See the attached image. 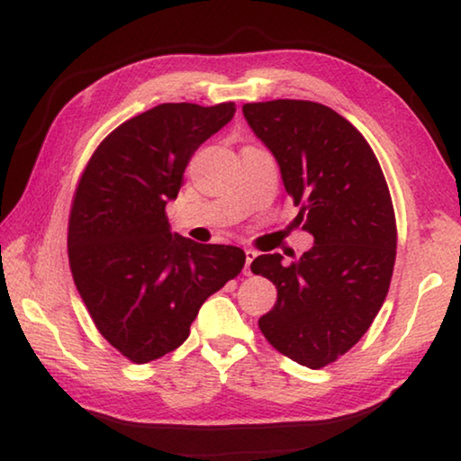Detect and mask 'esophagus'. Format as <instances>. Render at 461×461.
Wrapping results in <instances>:
<instances>
[{
  "instance_id": "esophagus-1",
  "label": "esophagus",
  "mask_w": 461,
  "mask_h": 461,
  "mask_svg": "<svg viewBox=\"0 0 461 461\" xmlns=\"http://www.w3.org/2000/svg\"><path fill=\"white\" fill-rule=\"evenodd\" d=\"M256 256H258V254H256L254 249H246V267H244V275L246 276L252 275V262L256 260Z\"/></svg>"
}]
</instances>
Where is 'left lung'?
Masks as SVG:
<instances>
[{
  "instance_id": "8db88e82",
  "label": "left lung",
  "mask_w": 461,
  "mask_h": 461,
  "mask_svg": "<svg viewBox=\"0 0 461 461\" xmlns=\"http://www.w3.org/2000/svg\"><path fill=\"white\" fill-rule=\"evenodd\" d=\"M270 148L296 220L315 238L291 264L262 254L254 275L278 299L258 327L272 348L319 370L352 349L386 299L396 258V220L384 173L370 144L331 107L275 99L241 107Z\"/></svg>"
}]
</instances>
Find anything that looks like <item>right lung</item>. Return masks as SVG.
Here are the masks:
<instances>
[{
	"label": "right lung",
	"instance_id": "add662e5",
	"mask_svg": "<svg viewBox=\"0 0 461 461\" xmlns=\"http://www.w3.org/2000/svg\"><path fill=\"white\" fill-rule=\"evenodd\" d=\"M236 113V104H162L104 138L77 185L68 264L99 333L134 364L173 352L209 296L244 268L236 246L170 233L194 150Z\"/></svg>",
	"mask_w": 461,
	"mask_h": 461
}]
</instances>
